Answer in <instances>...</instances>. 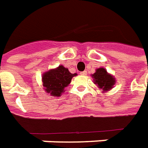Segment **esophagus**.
<instances>
[{
  "label": "esophagus",
  "instance_id": "obj_1",
  "mask_svg": "<svg viewBox=\"0 0 148 148\" xmlns=\"http://www.w3.org/2000/svg\"><path fill=\"white\" fill-rule=\"evenodd\" d=\"M80 75H82V76H86L87 75V72L86 71H84V72H81L80 73Z\"/></svg>",
  "mask_w": 148,
  "mask_h": 148
}]
</instances>
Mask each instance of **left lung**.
<instances>
[{
  "label": "left lung",
  "instance_id": "left-lung-1",
  "mask_svg": "<svg viewBox=\"0 0 148 148\" xmlns=\"http://www.w3.org/2000/svg\"><path fill=\"white\" fill-rule=\"evenodd\" d=\"M92 77L93 78V83L102 90V92L110 91L116 83L114 76L110 74L104 68H97Z\"/></svg>",
  "mask_w": 148,
  "mask_h": 148
}]
</instances>
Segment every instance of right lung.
Here are the masks:
<instances>
[{
	"instance_id": "obj_1",
	"label": "right lung",
	"mask_w": 148,
	"mask_h": 148,
	"mask_svg": "<svg viewBox=\"0 0 148 148\" xmlns=\"http://www.w3.org/2000/svg\"><path fill=\"white\" fill-rule=\"evenodd\" d=\"M77 74H72L67 68L60 65L56 68L45 72L42 76L43 88L46 92L52 97H60L64 93V88L71 83L72 77Z\"/></svg>"
}]
</instances>
